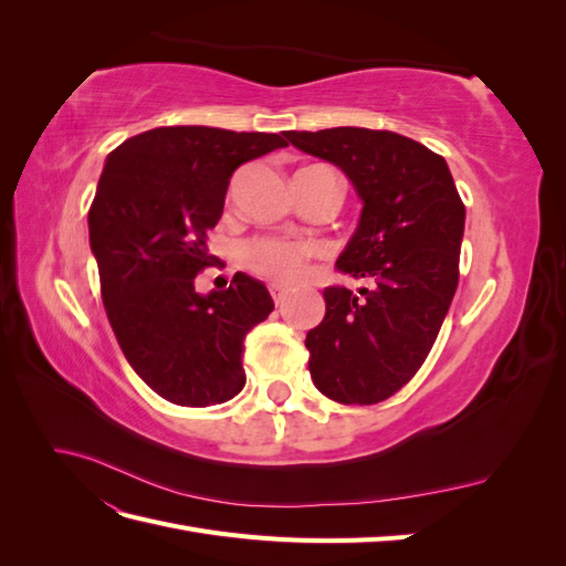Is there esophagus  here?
<instances>
[{"instance_id": "esophagus-1", "label": "esophagus", "mask_w": 566, "mask_h": 566, "mask_svg": "<svg viewBox=\"0 0 566 566\" xmlns=\"http://www.w3.org/2000/svg\"><path fill=\"white\" fill-rule=\"evenodd\" d=\"M269 293H271V297H273V302H276V304H283L285 297H287V290L283 285H279V283H271L269 285Z\"/></svg>"}]
</instances>
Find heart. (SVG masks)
<instances>
[{
	"instance_id": "obj_1",
	"label": "heart",
	"mask_w": 566,
	"mask_h": 566,
	"mask_svg": "<svg viewBox=\"0 0 566 566\" xmlns=\"http://www.w3.org/2000/svg\"><path fill=\"white\" fill-rule=\"evenodd\" d=\"M312 245L302 241H285V238L260 235L243 245V264L273 283H295L304 276L306 260Z\"/></svg>"
}]
</instances>
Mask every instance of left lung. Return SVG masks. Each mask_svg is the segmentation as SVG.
Instances as JSON below:
<instances>
[{"label": "left lung", "instance_id": "left-lung-1", "mask_svg": "<svg viewBox=\"0 0 566 566\" xmlns=\"http://www.w3.org/2000/svg\"><path fill=\"white\" fill-rule=\"evenodd\" d=\"M328 160L361 198V219L337 269L368 287H325V316L306 333L310 373L337 403L397 394L430 354L458 287L465 205L441 156L397 132H285Z\"/></svg>", "mask_w": 566, "mask_h": 566}]
</instances>
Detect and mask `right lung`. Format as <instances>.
<instances>
[{
    "label": "right lung",
    "mask_w": 566,
    "mask_h": 566,
    "mask_svg": "<svg viewBox=\"0 0 566 566\" xmlns=\"http://www.w3.org/2000/svg\"><path fill=\"white\" fill-rule=\"evenodd\" d=\"M281 134L158 127L106 158L90 208L101 297L129 366L163 399L214 406L245 387L243 339L273 312L262 281L238 271L200 295L208 233L238 167L285 148Z\"/></svg>",
    "instance_id": "1"
}]
</instances>
